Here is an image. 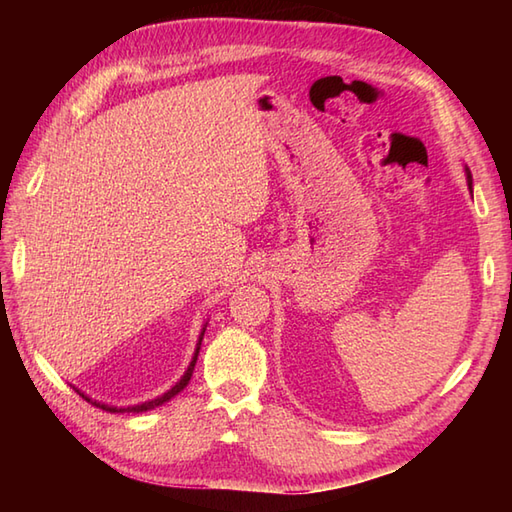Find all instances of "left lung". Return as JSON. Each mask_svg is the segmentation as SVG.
<instances>
[{
  "label": "left lung",
  "mask_w": 512,
  "mask_h": 512,
  "mask_svg": "<svg viewBox=\"0 0 512 512\" xmlns=\"http://www.w3.org/2000/svg\"><path fill=\"white\" fill-rule=\"evenodd\" d=\"M466 182H469V189L473 191V178H471V171L466 169Z\"/></svg>",
  "instance_id": "8db88e82"
}]
</instances>
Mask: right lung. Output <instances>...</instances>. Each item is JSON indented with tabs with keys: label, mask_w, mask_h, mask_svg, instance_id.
Wrapping results in <instances>:
<instances>
[{
	"label": "right lung",
	"mask_w": 512,
	"mask_h": 512,
	"mask_svg": "<svg viewBox=\"0 0 512 512\" xmlns=\"http://www.w3.org/2000/svg\"><path fill=\"white\" fill-rule=\"evenodd\" d=\"M204 330H206V325H204L202 332H200L198 347H195V354H193V358H191V363H189V367H187V372H184V376H182V378L178 380V383L173 385L169 391H165V394L158 396V398H154V400L140 402V405H132V407H114V405H105V402H96V400L88 398V396L83 394V391H79V389H76V387H74V391H76V394H79L81 398H85V400H88V402H92V405H96V407L103 409V411H110V413H123V411H127V413H140V411H149V409H154V407L165 405L167 400H171L173 396L180 394V391L189 385V380H191V376H193V367H195V361H198V352H200V345H202V336H204Z\"/></svg>",
	"instance_id": "obj_1"
}]
</instances>
